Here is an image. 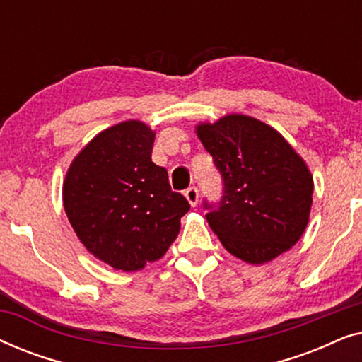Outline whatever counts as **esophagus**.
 <instances>
[{
	"instance_id": "obj_1",
	"label": "esophagus",
	"mask_w": 362,
	"mask_h": 362,
	"mask_svg": "<svg viewBox=\"0 0 362 362\" xmlns=\"http://www.w3.org/2000/svg\"><path fill=\"white\" fill-rule=\"evenodd\" d=\"M185 196H186V199H187V202H189V204L194 207L196 204H197V201H199V191H197V187H187V189L185 191Z\"/></svg>"
}]
</instances>
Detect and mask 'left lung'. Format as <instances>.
<instances>
[{"label": "left lung", "mask_w": 362, "mask_h": 362, "mask_svg": "<svg viewBox=\"0 0 362 362\" xmlns=\"http://www.w3.org/2000/svg\"><path fill=\"white\" fill-rule=\"evenodd\" d=\"M196 133L222 177L219 202L206 219L227 252L265 264L290 250L310 219L313 176L288 141L257 118L222 117Z\"/></svg>", "instance_id": "obj_1"}]
</instances>
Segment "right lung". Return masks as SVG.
I'll list each match as a JSON object with an SVG mask.
<instances>
[{"instance_id":"obj_1","label":"right lung","mask_w":362,"mask_h":362,"mask_svg":"<svg viewBox=\"0 0 362 362\" xmlns=\"http://www.w3.org/2000/svg\"><path fill=\"white\" fill-rule=\"evenodd\" d=\"M155 132L138 120L98 133L76 156L64 181V209L86 249L115 270H141L161 259L180 232L189 202L171 191L151 161Z\"/></svg>"}]
</instances>
